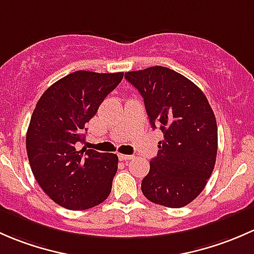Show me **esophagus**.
<instances>
[{"label": "esophagus", "instance_id": "obj_1", "mask_svg": "<svg viewBox=\"0 0 254 254\" xmlns=\"http://www.w3.org/2000/svg\"><path fill=\"white\" fill-rule=\"evenodd\" d=\"M119 158H120V160H130V159H133L134 158V156L133 155H126V154H119Z\"/></svg>", "mask_w": 254, "mask_h": 254}]
</instances>
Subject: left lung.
<instances>
[{
	"instance_id": "1",
	"label": "left lung",
	"mask_w": 254,
	"mask_h": 254,
	"mask_svg": "<svg viewBox=\"0 0 254 254\" xmlns=\"http://www.w3.org/2000/svg\"><path fill=\"white\" fill-rule=\"evenodd\" d=\"M144 99L149 122L160 128L164 140L142 181L146 199L169 208H182L204 190L218 153L215 115L193 82L155 66L125 73Z\"/></svg>"
}]
</instances>
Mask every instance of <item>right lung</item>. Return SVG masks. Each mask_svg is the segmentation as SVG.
Masks as SVG:
<instances>
[{"label":"right lung","mask_w":254,"mask_h":254,"mask_svg":"<svg viewBox=\"0 0 254 254\" xmlns=\"http://www.w3.org/2000/svg\"><path fill=\"white\" fill-rule=\"evenodd\" d=\"M124 73L77 70L61 78L39 99L28 127L27 153L34 177L44 192L70 210H84L109 197L116 175V154L77 150L85 124Z\"/></svg>","instance_id":"add662e5"}]
</instances>
